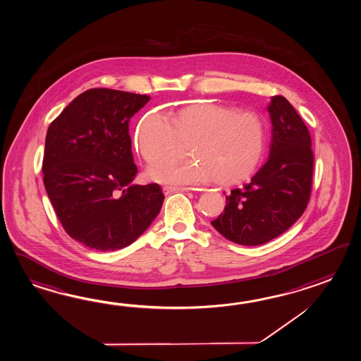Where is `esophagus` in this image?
Segmentation results:
<instances>
[{"label": "esophagus", "instance_id": "obj_1", "mask_svg": "<svg viewBox=\"0 0 361 361\" xmlns=\"http://www.w3.org/2000/svg\"><path fill=\"white\" fill-rule=\"evenodd\" d=\"M188 192V188H175V186H163V192L169 195L171 192Z\"/></svg>", "mask_w": 361, "mask_h": 361}]
</instances>
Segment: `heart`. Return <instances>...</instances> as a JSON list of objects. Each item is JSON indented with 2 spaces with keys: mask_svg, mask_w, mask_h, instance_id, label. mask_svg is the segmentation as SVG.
Returning <instances> with one entry per match:
<instances>
[{
  "mask_svg": "<svg viewBox=\"0 0 361 361\" xmlns=\"http://www.w3.org/2000/svg\"><path fill=\"white\" fill-rule=\"evenodd\" d=\"M135 144L152 166L175 159L181 144H189L190 161L149 169V177L157 183L198 185L215 177L220 184H231L257 169L264 154L267 129L257 112L190 104L169 116L146 115L137 127Z\"/></svg>",
  "mask_w": 361,
  "mask_h": 361,
  "instance_id": "heart-1",
  "label": "heart"
}]
</instances>
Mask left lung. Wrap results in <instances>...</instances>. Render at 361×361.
<instances>
[{"label": "left lung", "mask_w": 361, "mask_h": 361, "mask_svg": "<svg viewBox=\"0 0 361 361\" xmlns=\"http://www.w3.org/2000/svg\"><path fill=\"white\" fill-rule=\"evenodd\" d=\"M272 121L268 161L233 188L224 212L211 224L226 240L257 246L279 237L303 215L312 186L313 152L305 121L285 97L267 107Z\"/></svg>", "instance_id": "1"}]
</instances>
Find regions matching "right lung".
<instances>
[{"label":"right lung","instance_id":"1","mask_svg":"<svg viewBox=\"0 0 361 361\" xmlns=\"http://www.w3.org/2000/svg\"><path fill=\"white\" fill-rule=\"evenodd\" d=\"M150 97L88 89L49 126L44 185L64 231L90 249L127 247L164 200L158 184L135 185L129 121Z\"/></svg>","mask_w":361,"mask_h":361}]
</instances>
